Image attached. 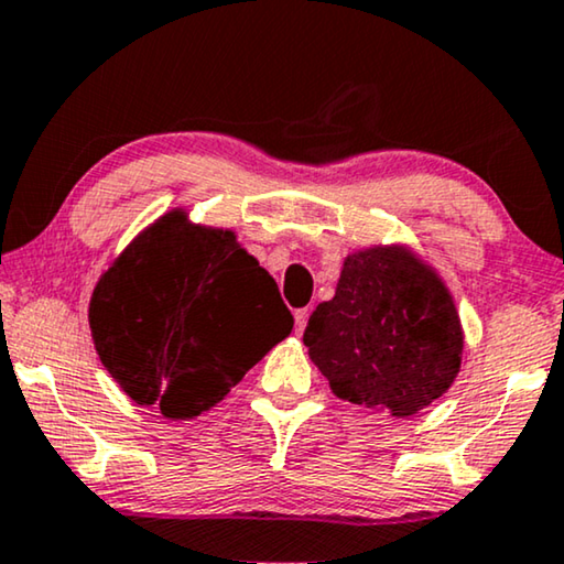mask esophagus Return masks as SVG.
Listing matches in <instances>:
<instances>
[{"instance_id":"34e87169","label":"esophagus","mask_w":564,"mask_h":564,"mask_svg":"<svg viewBox=\"0 0 564 564\" xmlns=\"http://www.w3.org/2000/svg\"><path fill=\"white\" fill-rule=\"evenodd\" d=\"M293 319H296V335L306 329V322H308V308H299L296 314H293Z\"/></svg>"}]
</instances>
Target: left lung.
<instances>
[{
	"label": "left lung",
	"instance_id": "left-lung-1",
	"mask_svg": "<svg viewBox=\"0 0 564 564\" xmlns=\"http://www.w3.org/2000/svg\"><path fill=\"white\" fill-rule=\"evenodd\" d=\"M304 345L337 399L409 419L455 383L465 332L437 268L393 242L343 260L335 296L308 316Z\"/></svg>",
	"mask_w": 564,
	"mask_h": 564
}]
</instances>
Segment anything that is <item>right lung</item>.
Masks as SVG:
<instances>
[{"label":"right lung","mask_w":564,"mask_h":564,"mask_svg":"<svg viewBox=\"0 0 564 564\" xmlns=\"http://www.w3.org/2000/svg\"><path fill=\"white\" fill-rule=\"evenodd\" d=\"M89 327L101 365L134 403L186 422L225 401L291 335L293 316L235 229L196 225L176 206L101 273Z\"/></svg>","instance_id":"1"}]
</instances>
